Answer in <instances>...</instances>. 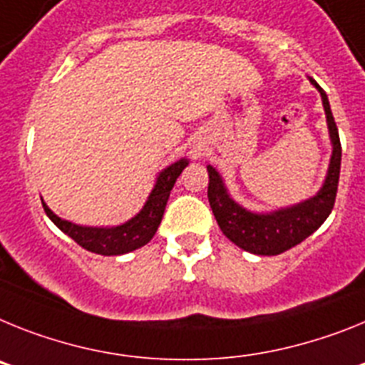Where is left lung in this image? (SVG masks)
Masks as SVG:
<instances>
[{"mask_svg":"<svg viewBox=\"0 0 365 365\" xmlns=\"http://www.w3.org/2000/svg\"><path fill=\"white\" fill-rule=\"evenodd\" d=\"M310 82L322 93L332 141V158L331 165H329L327 178H325L322 191L314 198L301 202L294 207L279 209L270 215L250 213L231 200L226 187L222 183L220 174L211 165H207L209 205L213 209V215L222 233L231 242L237 244L239 248L255 253V255H279V253L297 246L301 240H305L322 226L334 207L341 163L340 135H338V126H336L334 117H332L327 95L319 88L318 82L312 81V78H310Z\"/></svg>","mask_w":365,"mask_h":365,"instance_id":"obj_1","label":"left lung"}]
</instances>
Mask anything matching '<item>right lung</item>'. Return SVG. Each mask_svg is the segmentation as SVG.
Segmentation results:
<instances>
[{"mask_svg": "<svg viewBox=\"0 0 365 365\" xmlns=\"http://www.w3.org/2000/svg\"><path fill=\"white\" fill-rule=\"evenodd\" d=\"M187 160H180L163 170L158 178L154 191L148 196L147 204L141 209V213L128 220L123 226L117 227H84L71 224L68 220H62L56 217L49 207L42 202L43 211L47 217L55 222V226L62 230L66 235L71 237L78 246H82L88 252L99 253V255H121L132 250H138L148 242L154 237L161 218H163L165 205L169 200L170 189L176 183L182 170L185 169Z\"/></svg>", "mask_w": 365, "mask_h": 365, "instance_id": "obj_1", "label": "right lung"}]
</instances>
